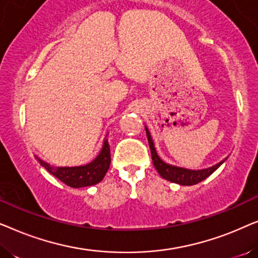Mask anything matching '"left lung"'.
<instances>
[{
    "label": "left lung",
    "instance_id": "1",
    "mask_svg": "<svg viewBox=\"0 0 258 258\" xmlns=\"http://www.w3.org/2000/svg\"><path fill=\"white\" fill-rule=\"evenodd\" d=\"M146 133L148 137V142H149L154 167L156 168V170L158 174L161 175V177H163L164 179H168V181L170 182L177 183V184H181V185L197 184V183L202 182L203 179L209 177V176L213 174L217 168H220V165L227 160V158H225V160L220 162V163L215 164L214 167H210L208 169H202V170H190V169L175 167V165L168 164L165 163L163 160H161V157L158 156L156 153V148L154 146L153 139H151V135L147 126H146Z\"/></svg>",
    "mask_w": 258,
    "mask_h": 258
}]
</instances>
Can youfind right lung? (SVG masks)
I'll return each mask as SVG.
<instances>
[{
  "mask_svg": "<svg viewBox=\"0 0 258 258\" xmlns=\"http://www.w3.org/2000/svg\"><path fill=\"white\" fill-rule=\"evenodd\" d=\"M37 160L42 167H44L52 176L66 183L67 185L72 188L90 186L100 183L107 174L111 162L110 146L105 140L98 156L90 163L80 167H54L42 161L41 158L37 157Z\"/></svg>",
  "mask_w": 258,
  "mask_h": 258,
  "instance_id": "1",
  "label": "right lung"
}]
</instances>
